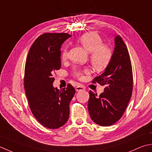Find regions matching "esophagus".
Segmentation results:
<instances>
[{"label": "esophagus", "instance_id": "obj_1", "mask_svg": "<svg viewBox=\"0 0 152 152\" xmlns=\"http://www.w3.org/2000/svg\"><path fill=\"white\" fill-rule=\"evenodd\" d=\"M75 90H76V91H85V88L83 86L79 85V86H76Z\"/></svg>", "mask_w": 152, "mask_h": 152}]
</instances>
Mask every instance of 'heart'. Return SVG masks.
Listing matches in <instances>:
<instances>
[{
    "label": "heart",
    "mask_w": 152,
    "mask_h": 152,
    "mask_svg": "<svg viewBox=\"0 0 152 152\" xmlns=\"http://www.w3.org/2000/svg\"><path fill=\"white\" fill-rule=\"evenodd\" d=\"M78 41L86 50L90 52V60L94 69L98 72L103 71L109 66L113 57V52L109 46L103 44L102 37L96 32H88L83 34L78 39ZM61 59L64 61L68 58V50L64 48L61 52ZM88 68H75L73 75L81 80L85 73H88Z\"/></svg>",
    "instance_id": "heart-1"
}]
</instances>
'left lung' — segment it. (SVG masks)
I'll return each instance as SVG.
<instances>
[{"label":"left lung","mask_w":152,"mask_h":152,"mask_svg":"<svg viewBox=\"0 0 152 152\" xmlns=\"http://www.w3.org/2000/svg\"><path fill=\"white\" fill-rule=\"evenodd\" d=\"M92 83H98L105 88L104 92L99 96L90 91V116L100 126L113 125L123 116L131 98L133 87L131 59L127 47L119 35L115 38V48L109 66Z\"/></svg>","instance_id":"obj_1"}]
</instances>
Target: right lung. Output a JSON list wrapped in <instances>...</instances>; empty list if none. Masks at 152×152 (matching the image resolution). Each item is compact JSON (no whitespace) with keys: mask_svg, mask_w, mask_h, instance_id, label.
I'll return each mask as SVG.
<instances>
[{"mask_svg":"<svg viewBox=\"0 0 152 152\" xmlns=\"http://www.w3.org/2000/svg\"><path fill=\"white\" fill-rule=\"evenodd\" d=\"M70 35L46 33L30 48L24 73V89L33 115L46 128L58 129L69 115V103L75 93L73 86L53 87L55 71L61 67L60 48Z\"/></svg>","mask_w":152,"mask_h":152,"instance_id":"1","label":"right lung"}]
</instances>
